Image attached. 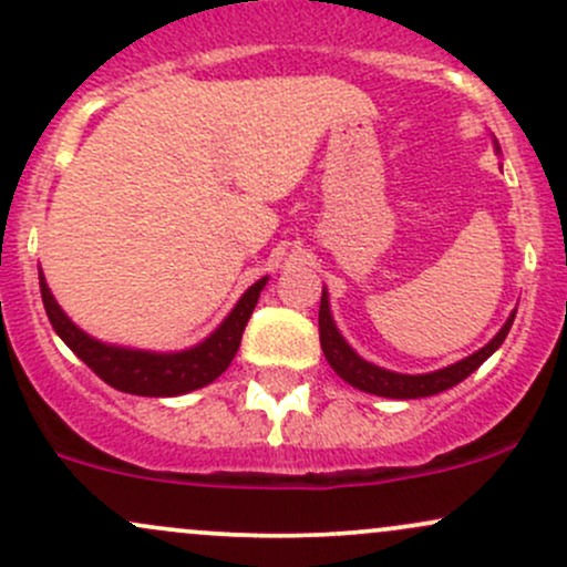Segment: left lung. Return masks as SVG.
I'll return each mask as SVG.
<instances>
[{"label":"left lung","instance_id":"left-lung-1","mask_svg":"<svg viewBox=\"0 0 567 567\" xmlns=\"http://www.w3.org/2000/svg\"><path fill=\"white\" fill-rule=\"evenodd\" d=\"M493 148H496V154H501V146L496 138H493ZM514 315H517V309H512V315L506 317L504 324H501L498 333L493 336L483 349L474 351V354L464 357V360L453 362V365H447V368L432 370V373L410 375V373H396V370H386V368L375 365V362H368L365 357L357 354V351L349 347L347 338L341 336V330H338V324L333 320V311H330L328 288H322L320 343L324 351V360L330 362V368H333L343 381L351 383V386L360 389V392H368L375 396H389V400H419V396H432V394L445 392V389H451V386H455V383L464 381L466 375H472L474 370L483 365L487 357H491L493 351L504 343L506 333L512 330Z\"/></svg>","mask_w":567,"mask_h":567}]
</instances>
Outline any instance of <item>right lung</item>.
I'll return each mask as SVG.
<instances>
[{
	"label": "right lung",
	"instance_id": "add662e5",
	"mask_svg": "<svg viewBox=\"0 0 567 567\" xmlns=\"http://www.w3.org/2000/svg\"><path fill=\"white\" fill-rule=\"evenodd\" d=\"M266 282H269V277L252 282L239 296L229 315L224 317V322L210 336L202 338L199 343L178 351H154L106 343L101 338L84 333L80 324L61 309V303L55 301L48 279L39 269V290H42L44 311H48L50 324L61 336V341L80 357L84 365L95 370L109 386L138 396H178L216 381L231 365L239 341H243L245 324L250 320Z\"/></svg>",
	"mask_w": 567,
	"mask_h": 567
}]
</instances>
